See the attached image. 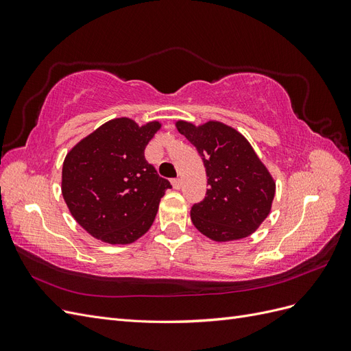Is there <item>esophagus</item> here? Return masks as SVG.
<instances>
[{
    "label": "esophagus",
    "mask_w": 351,
    "mask_h": 351,
    "mask_svg": "<svg viewBox=\"0 0 351 351\" xmlns=\"http://www.w3.org/2000/svg\"><path fill=\"white\" fill-rule=\"evenodd\" d=\"M171 184H173V187H174L176 190H178L180 187H182V182H180V178H173V180H171Z\"/></svg>",
    "instance_id": "1"
}]
</instances>
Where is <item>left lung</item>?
Returning a JSON list of instances; mask_svg holds the SVG:
<instances>
[{"instance_id": "1", "label": "left lung", "mask_w": 351, "mask_h": 351, "mask_svg": "<svg viewBox=\"0 0 351 351\" xmlns=\"http://www.w3.org/2000/svg\"><path fill=\"white\" fill-rule=\"evenodd\" d=\"M177 130L204 161L205 199L190 210L193 226L214 241L249 237L269 215L275 182L240 132L210 120L200 125L178 120Z\"/></svg>"}]
</instances>
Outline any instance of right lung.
I'll list each match as a JSON object with an SVG mask.
<instances>
[{"mask_svg": "<svg viewBox=\"0 0 351 351\" xmlns=\"http://www.w3.org/2000/svg\"><path fill=\"white\" fill-rule=\"evenodd\" d=\"M161 129L121 117L71 147L62 164L61 193L73 218L95 239L130 244L151 228L159 200L171 189L145 159V147Z\"/></svg>", "mask_w": 351, "mask_h": 351, "instance_id": "obj_1", "label": "right lung"}]
</instances>
